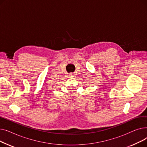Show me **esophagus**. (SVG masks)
Listing matches in <instances>:
<instances>
[{
  "label": "esophagus",
  "mask_w": 147,
  "mask_h": 147,
  "mask_svg": "<svg viewBox=\"0 0 147 147\" xmlns=\"http://www.w3.org/2000/svg\"><path fill=\"white\" fill-rule=\"evenodd\" d=\"M74 74L73 73H70L69 74V76L70 77V78H73V77H74Z\"/></svg>",
  "instance_id": "1"
}]
</instances>
